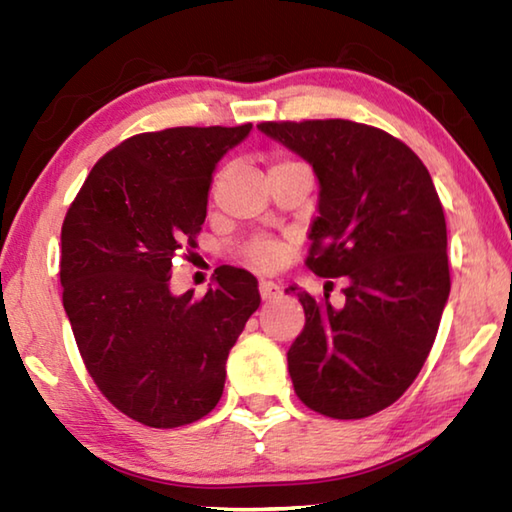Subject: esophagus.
<instances>
[{"label":"esophagus","instance_id":"34e87169","mask_svg":"<svg viewBox=\"0 0 512 512\" xmlns=\"http://www.w3.org/2000/svg\"><path fill=\"white\" fill-rule=\"evenodd\" d=\"M280 293L282 291L275 282H268V280L259 282V296H262V300H275V298H280Z\"/></svg>","mask_w":512,"mask_h":512}]
</instances>
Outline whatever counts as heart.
<instances>
[{"instance_id": "1", "label": "heart", "mask_w": 512, "mask_h": 512, "mask_svg": "<svg viewBox=\"0 0 512 512\" xmlns=\"http://www.w3.org/2000/svg\"><path fill=\"white\" fill-rule=\"evenodd\" d=\"M280 164H287V162H277L275 167H280ZM246 259L250 264H255L259 268H266V271H273V268L282 264L284 246L280 244V241L257 237L246 246Z\"/></svg>"}]
</instances>
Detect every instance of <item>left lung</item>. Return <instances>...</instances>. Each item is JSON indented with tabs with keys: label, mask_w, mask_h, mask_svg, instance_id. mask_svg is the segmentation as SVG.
Returning a JSON list of instances; mask_svg holds the SVG:
<instances>
[{
	"label": "left lung",
	"mask_w": 512,
	"mask_h": 512,
	"mask_svg": "<svg viewBox=\"0 0 512 512\" xmlns=\"http://www.w3.org/2000/svg\"><path fill=\"white\" fill-rule=\"evenodd\" d=\"M271 140L318 178L307 266L348 277L334 309L289 287L305 329L287 352L296 395L311 411L359 420L418 377L449 298L447 225L427 167L404 142L348 119L262 121Z\"/></svg>",
	"instance_id": "obj_1"
}]
</instances>
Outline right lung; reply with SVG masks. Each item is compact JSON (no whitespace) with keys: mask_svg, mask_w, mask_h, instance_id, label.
<instances>
[{"mask_svg":"<svg viewBox=\"0 0 512 512\" xmlns=\"http://www.w3.org/2000/svg\"><path fill=\"white\" fill-rule=\"evenodd\" d=\"M250 128L128 137L94 164L63 221V307L85 368L146 427H183L219 404L230 348L262 300L235 266L198 300L169 289L176 250L196 248L216 164Z\"/></svg>","mask_w":512,"mask_h":512,"instance_id":"right-lung-1","label":"right lung"}]
</instances>
